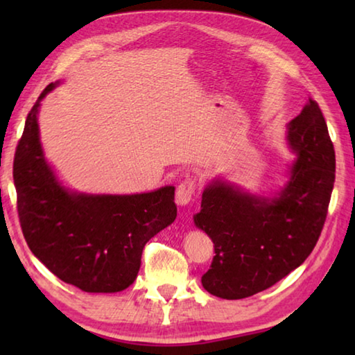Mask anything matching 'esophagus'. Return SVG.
I'll use <instances>...</instances> for the list:
<instances>
[{"mask_svg": "<svg viewBox=\"0 0 355 355\" xmlns=\"http://www.w3.org/2000/svg\"><path fill=\"white\" fill-rule=\"evenodd\" d=\"M196 180L194 178H186L183 180L182 183L178 184L177 188V202L178 205H188V203L191 202L192 196H194L196 192Z\"/></svg>", "mask_w": 355, "mask_h": 355, "instance_id": "34e87169", "label": "esophagus"}]
</instances>
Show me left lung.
<instances>
[{"instance_id": "obj_1", "label": "left lung", "mask_w": 355, "mask_h": 355, "mask_svg": "<svg viewBox=\"0 0 355 355\" xmlns=\"http://www.w3.org/2000/svg\"><path fill=\"white\" fill-rule=\"evenodd\" d=\"M286 144L296 158L272 196L250 194L220 177L203 189L194 224L214 244L202 275L213 296H254L299 268L316 245L334 189L335 152L315 100L286 125Z\"/></svg>"}]
</instances>
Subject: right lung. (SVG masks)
Masks as SVG:
<instances>
[{
	"instance_id": "1",
	"label": "right lung",
	"mask_w": 355,
	"mask_h": 355,
	"mask_svg": "<svg viewBox=\"0 0 355 355\" xmlns=\"http://www.w3.org/2000/svg\"><path fill=\"white\" fill-rule=\"evenodd\" d=\"M29 111L15 150L14 184L20 225L33 254L65 284L86 293L128 288L150 238L177 218L175 188L141 194H86L59 182L42 148L40 101Z\"/></svg>"
}]
</instances>
